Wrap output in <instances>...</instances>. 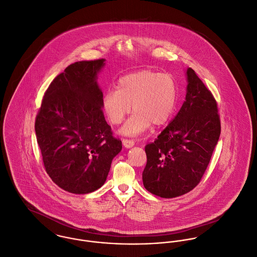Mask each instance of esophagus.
<instances>
[{
    "instance_id": "1",
    "label": "esophagus",
    "mask_w": 257,
    "mask_h": 257,
    "mask_svg": "<svg viewBox=\"0 0 257 257\" xmlns=\"http://www.w3.org/2000/svg\"><path fill=\"white\" fill-rule=\"evenodd\" d=\"M122 143H123V145H124L125 148H131V147H133L134 144H135V142H134L133 140H130V139H123V140H122Z\"/></svg>"
}]
</instances>
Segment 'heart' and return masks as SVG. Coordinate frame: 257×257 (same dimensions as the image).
<instances>
[{"label":"heart","mask_w":257,"mask_h":257,"mask_svg":"<svg viewBox=\"0 0 257 257\" xmlns=\"http://www.w3.org/2000/svg\"><path fill=\"white\" fill-rule=\"evenodd\" d=\"M178 98L177 85L172 75L141 70L121 77L117 90H107L102 109L114 125L120 124L134 110L121 129V133L136 136L154 126H162L172 117Z\"/></svg>","instance_id":"obj_1"}]
</instances>
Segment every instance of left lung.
Wrapping results in <instances>:
<instances>
[{
  "label": "left lung",
  "mask_w": 257,
  "mask_h": 257,
  "mask_svg": "<svg viewBox=\"0 0 257 257\" xmlns=\"http://www.w3.org/2000/svg\"><path fill=\"white\" fill-rule=\"evenodd\" d=\"M187 94L180 111L153 143L145 146V189L172 199L201 182L220 135L217 104L194 69H187Z\"/></svg>",
  "instance_id": "1"
}]
</instances>
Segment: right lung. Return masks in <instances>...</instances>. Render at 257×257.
<instances>
[{"instance_id": "obj_1", "label": "right lung", "mask_w": 257, "mask_h": 257, "mask_svg": "<svg viewBox=\"0 0 257 257\" xmlns=\"http://www.w3.org/2000/svg\"><path fill=\"white\" fill-rule=\"evenodd\" d=\"M105 59L68 65L50 84L36 118L47 173L62 190L88 194L102 187L122 142L112 136L102 111L97 74Z\"/></svg>"}]
</instances>
